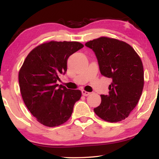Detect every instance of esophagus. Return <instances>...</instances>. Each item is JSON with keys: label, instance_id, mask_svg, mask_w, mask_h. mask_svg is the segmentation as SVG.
Wrapping results in <instances>:
<instances>
[{"label": "esophagus", "instance_id": "34e87169", "mask_svg": "<svg viewBox=\"0 0 159 159\" xmlns=\"http://www.w3.org/2000/svg\"><path fill=\"white\" fill-rule=\"evenodd\" d=\"M81 92H82V94L83 96H89V94H90V93L89 92H86V91H85V90H82L81 91Z\"/></svg>", "mask_w": 159, "mask_h": 159}]
</instances>
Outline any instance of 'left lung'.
<instances>
[{"label":"left lung","mask_w":159,"mask_h":159,"mask_svg":"<svg viewBox=\"0 0 159 159\" xmlns=\"http://www.w3.org/2000/svg\"><path fill=\"white\" fill-rule=\"evenodd\" d=\"M85 46L95 53L101 74L112 79L109 94L100 95L102 101L94 112L109 122L124 120L142 93L144 73L140 57L127 43L106 37L89 41Z\"/></svg>","instance_id":"left-lung-1"}]
</instances>
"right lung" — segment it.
Segmentation results:
<instances>
[{
    "label": "right lung",
    "mask_w": 159,
    "mask_h": 159,
    "mask_svg": "<svg viewBox=\"0 0 159 159\" xmlns=\"http://www.w3.org/2000/svg\"><path fill=\"white\" fill-rule=\"evenodd\" d=\"M77 42L52 41L37 46L26 57L18 75L25 105L39 123L48 127L65 123L72 116L80 90L57 84L67 72L70 55L83 48Z\"/></svg>",
    "instance_id": "right-lung-1"
}]
</instances>
